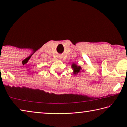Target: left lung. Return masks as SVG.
Instances as JSON below:
<instances>
[{
    "label": "left lung",
    "mask_w": 127,
    "mask_h": 127,
    "mask_svg": "<svg viewBox=\"0 0 127 127\" xmlns=\"http://www.w3.org/2000/svg\"><path fill=\"white\" fill-rule=\"evenodd\" d=\"M72 67L73 68L74 70V74L79 73V72L80 71V70H81V67H80L79 66H78L76 65L75 64H73V65H72Z\"/></svg>",
    "instance_id": "1"
}]
</instances>
